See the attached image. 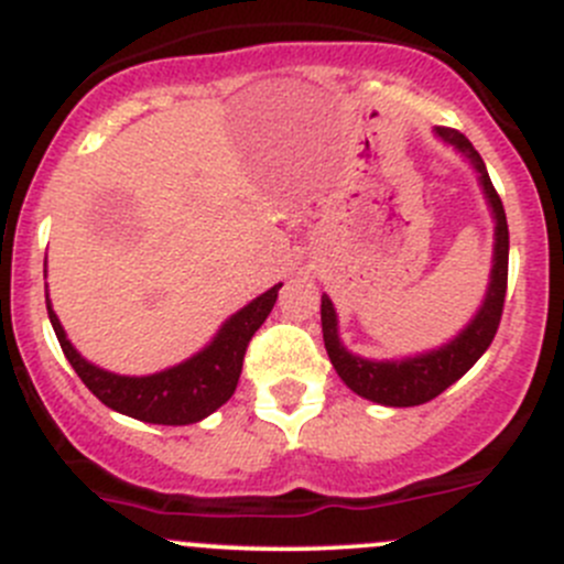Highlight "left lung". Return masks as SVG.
Here are the masks:
<instances>
[{"label": "left lung", "mask_w": 564, "mask_h": 564, "mask_svg": "<svg viewBox=\"0 0 564 564\" xmlns=\"http://www.w3.org/2000/svg\"><path fill=\"white\" fill-rule=\"evenodd\" d=\"M438 137H444L446 143L460 149L468 160L474 162L482 182L485 195H488L490 206H494L496 217V253H494V275H490V289L485 305L479 308L477 319L460 333L452 344L435 349V352L419 355V358L408 360H364L355 358L352 352L341 347L336 330V311L327 294L322 297V336H325V349L330 364L336 366L338 377L352 388L360 397L371 399V402L391 404V408H413V404H424L444 393L452 382L460 380L479 358L485 349L494 341L496 330H499L501 311H505L507 297V264H510V231H507V215L501 206L499 193H496L494 182H490L488 171H485L482 156L471 145L463 131L449 129V126H438Z\"/></svg>", "instance_id": "1"}]
</instances>
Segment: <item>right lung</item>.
Returning a JSON list of instances; mask_svg holds the SVG:
<instances>
[{
	"mask_svg": "<svg viewBox=\"0 0 564 564\" xmlns=\"http://www.w3.org/2000/svg\"><path fill=\"white\" fill-rule=\"evenodd\" d=\"M278 289H281V283L256 297L250 305H245L239 314H234L204 352L151 377H120L87 364L65 338L63 325H59L48 300L46 308L68 364L107 408L131 415V419L149 421V424L182 427V424H195V421L215 413L237 391L248 344L270 316L278 300Z\"/></svg>",
	"mask_w": 564,
	"mask_h": 564,
	"instance_id": "add662e5",
	"label": "right lung"
}]
</instances>
